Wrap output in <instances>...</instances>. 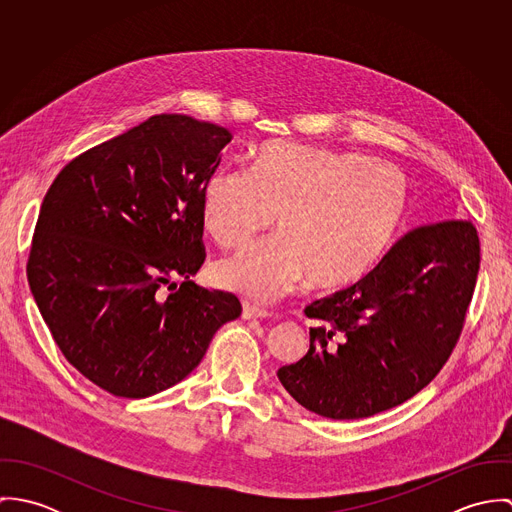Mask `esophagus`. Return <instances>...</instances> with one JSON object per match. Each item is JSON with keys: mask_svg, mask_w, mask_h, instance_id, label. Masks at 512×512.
<instances>
[{"mask_svg": "<svg viewBox=\"0 0 512 512\" xmlns=\"http://www.w3.org/2000/svg\"><path fill=\"white\" fill-rule=\"evenodd\" d=\"M242 317L244 319H264V317H270V313L262 307H256L252 303H242Z\"/></svg>", "mask_w": 512, "mask_h": 512, "instance_id": "1", "label": "esophagus"}]
</instances>
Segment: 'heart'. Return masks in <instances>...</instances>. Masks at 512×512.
Returning <instances> with one entry per match:
<instances>
[{"label":"heart","instance_id":"obj_1","mask_svg":"<svg viewBox=\"0 0 512 512\" xmlns=\"http://www.w3.org/2000/svg\"><path fill=\"white\" fill-rule=\"evenodd\" d=\"M276 217L278 238L213 266L217 286L270 301L307 278L321 292L363 282L408 226V179L361 153L292 142H268L256 151L252 169L222 167L207 179L201 219L220 246L248 244Z\"/></svg>","mask_w":512,"mask_h":512}]
</instances>
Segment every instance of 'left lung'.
<instances>
[{"mask_svg":"<svg viewBox=\"0 0 512 512\" xmlns=\"http://www.w3.org/2000/svg\"><path fill=\"white\" fill-rule=\"evenodd\" d=\"M469 220L408 232L363 282L305 307L315 319L309 351L278 378L309 412L359 420L390 410L449 359L479 272Z\"/></svg>","mask_w":512,"mask_h":512,"instance_id":"8db88e82","label":"left lung"}]
</instances>
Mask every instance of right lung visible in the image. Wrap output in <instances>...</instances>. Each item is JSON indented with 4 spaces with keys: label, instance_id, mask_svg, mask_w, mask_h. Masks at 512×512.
I'll return each instance as SVG.
<instances>
[{
    "label": "right lung",
    "instance_id": "obj_1",
    "mask_svg": "<svg viewBox=\"0 0 512 512\" xmlns=\"http://www.w3.org/2000/svg\"><path fill=\"white\" fill-rule=\"evenodd\" d=\"M230 140L211 122L151 116L78 155L43 199L29 288L67 361L114 396L181 382L242 313L236 295L191 280L203 189Z\"/></svg>",
    "mask_w": 512,
    "mask_h": 512
}]
</instances>
